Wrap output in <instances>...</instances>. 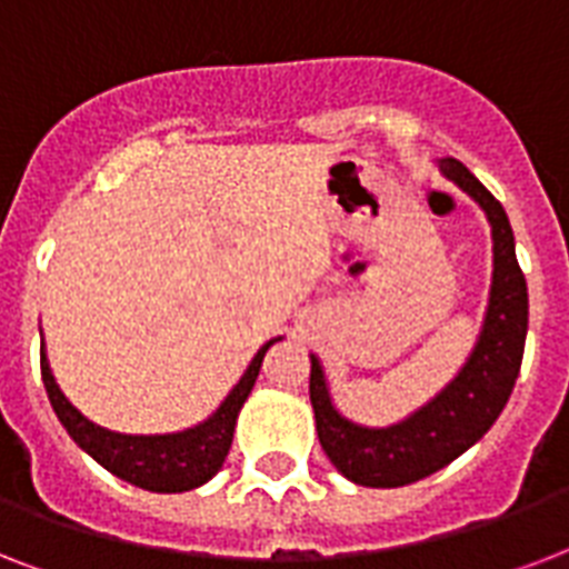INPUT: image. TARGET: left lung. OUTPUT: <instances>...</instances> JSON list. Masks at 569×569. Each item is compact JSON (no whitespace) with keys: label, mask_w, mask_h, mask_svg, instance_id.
<instances>
[{"label":"left lung","mask_w":569,"mask_h":569,"mask_svg":"<svg viewBox=\"0 0 569 569\" xmlns=\"http://www.w3.org/2000/svg\"><path fill=\"white\" fill-rule=\"evenodd\" d=\"M442 177L467 191L487 212L493 230V286L485 328L458 378L405 422L366 428L339 413L330 401L319 357H310V401L316 431L330 463L355 485L405 487L431 476L469 446H476L499 419L520 375L529 289L513 253V230L502 203L458 159H440Z\"/></svg>","instance_id":"8db88e82"}]
</instances>
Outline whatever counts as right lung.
<instances>
[{
    "instance_id": "obj_1",
    "label": "right lung",
    "mask_w": 569,
    "mask_h": 569,
    "mask_svg": "<svg viewBox=\"0 0 569 569\" xmlns=\"http://www.w3.org/2000/svg\"><path fill=\"white\" fill-rule=\"evenodd\" d=\"M274 342L277 339H271L259 348L257 357L250 360L248 372L241 375L230 396L223 398V405L206 422L180 433L136 437V433L109 431V428H100L91 419H84L58 389L43 348H40V375H43V387H47L49 405L56 410L58 422L64 425L76 446L88 451L100 467L109 469L111 476L123 478L129 485L144 487V490H153V493H182V490H194V487L206 485L223 467L241 405L248 401L250 389L257 383L262 357Z\"/></svg>"
}]
</instances>
